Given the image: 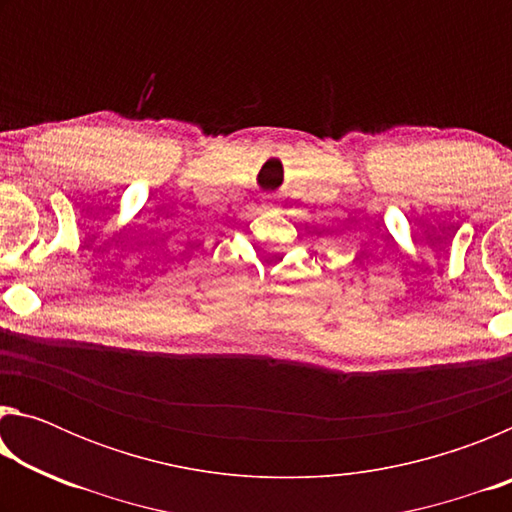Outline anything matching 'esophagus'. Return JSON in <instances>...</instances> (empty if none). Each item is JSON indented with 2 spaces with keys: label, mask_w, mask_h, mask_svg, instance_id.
<instances>
[{
  "label": "esophagus",
  "mask_w": 512,
  "mask_h": 512,
  "mask_svg": "<svg viewBox=\"0 0 512 512\" xmlns=\"http://www.w3.org/2000/svg\"><path fill=\"white\" fill-rule=\"evenodd\" d=\"M266 198H271V196H266Z\"/></svg>",
  "instance_id": "34e87169"
}]
</instances>
